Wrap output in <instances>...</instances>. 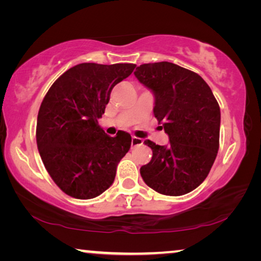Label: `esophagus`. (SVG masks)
<instances>
[{
	"label": "esophagus",
	"instance_id": "esophagus-1",
	"mask_svg": "<svg viewBox=\"0 0 261 261\" xmlns=\"http://www.w3.org/2000/svg\"><path fill=\"white\" fill-rule=\"evenodd\" d=\"M143 139L140 138H137V137H132L131 139V146L132 147H136V146H140V145H143Z\"/></svg>",
	"mask_w": 261,
	"mask_h": 261
}]
</instances>
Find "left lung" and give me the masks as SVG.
<instances>
[{
  "instance_id": "8db88e82",
  "label": "left lung",
  "mask_w": 261,
  "mask_h": 261,
  "mask_svg": "<svg viewBox=\"0 0 261 261\" xmlns=\"http://www.w3.org/2000/svg\"><path fill=\"white\" fill-rule=\"evenodd\" d=\"M136 78L154 96V116L169 144H144L153 156L140 168L144 182L166 196H182L199 187L219 151L220 107L199 74L170 62L141 64Z\"/></svg>"
}]
</instances>
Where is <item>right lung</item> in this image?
Wrapping results in <instances>:
<instances>
[{
	"label": "right lung",
	"instance_id": "1",
	"mask_svg": "<svg viewBox=\"0 0 261 261\" xmlns=\"http://www.w3.org/2000/svg\"><path fill=\"white\" fill-rule=\"evenodd\" d=\"M135 68L131 63H81L47 92L38 114L37 145L48 174L68 196L92 199L114 183L131 136L124 131L107 136L98 118L113 87Z\"/></svg>",
	"mask_w": 261,
	"mask_h": 261
}]
</instances>
